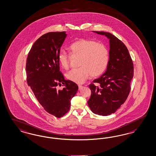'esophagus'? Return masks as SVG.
Here are the masks:
<instances>
[{
    "label": "esophagus",
    "mask_w": 156,
    "mask_h": 156,
    "mask_svg": "<svg viewBox=\"0 0 156 156\" xmlns=\"http://www.w3.org/2000/svg\"><path fill=\"white\" fill-rule=\"evenodd\" d=\"M82 87H83V86H82V85H78V87H79V90H81V89L82 88Z\"/></svg>",
    "instance_id": "1"
}]
</instances>
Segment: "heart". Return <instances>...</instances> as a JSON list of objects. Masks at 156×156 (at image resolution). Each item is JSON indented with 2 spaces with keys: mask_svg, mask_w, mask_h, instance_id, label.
Wrapping results in <instances>:
<instances>
[{
  "mask_svg": "<svg viewBox=\"0 0 156 156\" xmlns=\"http://www.w3.org/2000/svg\"><path fill=\"white\" fill-rule=\"evenodd\" d=\"M70 53L80 56L79 68L70 70L66 74L69 81L83 83L90 75H101L107 69L109 62V52L107 46L96 41L81 38L70 44ZM58 60L62 67H69V54L61 49L58 53Z\"/></svg>",
  "mask_w": 156,
  "mask_h": 156,
  "instance_id": "heart-1",
  "label": "heart"
}]
</instances>
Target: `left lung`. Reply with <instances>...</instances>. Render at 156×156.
<instances>
[{"label":"left lung","mask_w":156,"mask_h":156,"mask_svg":"<svg viewBox=\"0 0 156 156\" xmlns=\"http://www.w3.org/2000/svg\"><path fill=\"white\" fill-rule=\"evenodd\" d=\"M94 32L109 39V62L103 75L89 85L91 94L87 103L93 113L107 116L115 113L129 96L134 66L129 50L122 41L110 33Z\"/></svg>","instance_id":"left-lung-1"}]
</instances>
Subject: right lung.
<instances>
[{"label":"right lung","instance_id":"obj_1","mask_svg":"<svg viewBox=\"0 0 156 156\" xmlns=\"http://www.w3.org/2000/svg\"><path fill=\"white\" fill-rule=\"evenodd\" d=\"M66 36L65 32L43 34L33 44L26 64L28 86L44 109L56 118L68 112L71 100L78 90L60 71L58 53ZM61 83L65 87L58 90L56 86Z\"/></svg>","mask_w":156,"mask_h":156}]
</instances>
